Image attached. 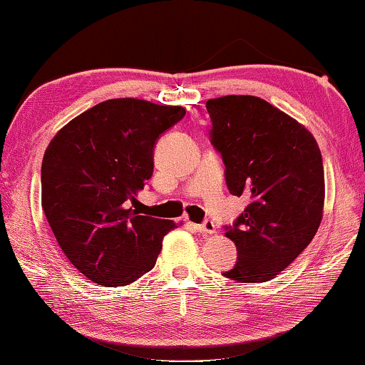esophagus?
Here are the masks:
<instances>
[{"label":"esophagus","mask_w":365,"mask_h":365,"mask_svg":"<svg viewBox=\"0 0 365 365\" xmlns=\"http://www.w3.org/2000/svg\"><path fill=\"white\" fill-rule=\"evenodd\" d=\"M196 227H198V230H200L201 234H214V230H216L212 221H205L203 224L196 225Z\"/></svg>","instance_id":"esophagus-1"}]
</instances>
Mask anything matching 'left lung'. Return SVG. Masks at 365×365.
Instances as JSON below:
<instances>
[{"label":"left lung","mask_w":365,"mask_h":365,"mask_svg":"<svg viewBox=\"0 0 365 365\" xmlns=\"http://www.w3.org/2000/svg\"><path fill=\"white\" fill-rule=\"evenodd\" d=\"M206 108L229 192L250 200L235 224L225 227L239 258L222 276L271 281L320 227L325 205L320 148L302 123L259 97L224 96L207 101Z\"/></svg>","instance_id":"left-lung-1"}]
</instances>
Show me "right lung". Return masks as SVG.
Returning <instances> with one entry per match:
<instances>
[{
    "mask_svg": "<svg viewBox=\"0 0 365 365\" xmlns=\"http://www.w3.org/2000/svg\"><path fill=\"white\" fill-rule=\"evenodd\" d=\"M185 108L110 99L73 118L42 160V207L63 253L79 273L106 287L151 271L169 219L133 210L153 175L158 138Z\"/></svg>",
    "mask_w": 365,
    "mask_h": 365,
    "instance_id": "right-lung-1",
    "label": "right lung"
}]
</instances>
